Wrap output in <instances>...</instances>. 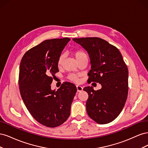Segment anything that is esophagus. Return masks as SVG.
I'll list each match as a JSON object with an SVG mask.
<instances>
[{
    "instance_id": "34e87169",
    "label": "esophagus",
    "mask_w": 148,
    "mask_h": 148,
    "mask_svg": "<svg viewBox=\"0 0 148 148\" xmlns=\"http://www.w3.org/2000/svg\"><path fill=\"white\" fill-rule=\"evenodd\" d=\"M77 91L78 92H81L82 91H83V87L81 86H79V85H77Z\"/></svg>"
}]
</instances>
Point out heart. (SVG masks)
<instances>
[{
	"label": "heart",
	"mask_w": 148,
	"mask_h": 148,
	"mask_svg": "<svg viewBox=\"0 0 148 148\" xmlns=\"http://www.w3.org/2000/svg\"><path fill=\"white\" fill-rule=\"evenodd\" d=\"M86 56V53H85L83 51H78L77 52H75V56L76 59H77V60L78 59H79L81 57H82L83 56ZM64 58H65L64 54H61L60 56L59 59H58V62H57L58 65L60 66L62 65V62H63V61L64 60ZM69 78L71 80V81H72V82H75V83H77L79 81V79L78 77L75 74H70L69 75Z\"/></svg>",
	"instance_id": "obj_1"
}]
</instances>
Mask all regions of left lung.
<instances>
[{
	"label": "left lung",
	"mask_w": 148,
	"mask_h": 148,
	"mask_svg": "<svg viewBox=\"0 0 148 148\" xmlns=\"http://www.w3.org/2000/svg\"><path fill=\"white\" fill-rule=\"evenodd\" d=\"M90 59L89 82L99 83L102 88L94 90L86 86V106L89 117L99 124H106L117 118L126 102L128 91V71L119 49L99 38H73Z\"/></svg>",
	"instance_id": "obj_1"
}]
</instances>
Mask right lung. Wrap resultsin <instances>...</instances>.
Returning a JSON list of instances; mask_svg holds the SVG:
<instances>
[{
    "instance_id": "add662e5",
    "label": "right lung",
    "mask_w": 148,
    "mask_h": 148,
    "mask_svg": "<svg viewBox=\"0 0 148 148\" xmlns=\"http://www.w3.org/2000/svg\"><path fill=\"white\" fill-rule=\"evenodd\" d=\"M70 41L69 38L47 39L26 52L21 60L19 88L26 108L39 123L53 128L64 123L70 114L77 89L65 82L52 90V77L59 71L58 59Z\"/></svg>"
}]
</instances>
